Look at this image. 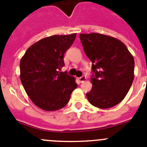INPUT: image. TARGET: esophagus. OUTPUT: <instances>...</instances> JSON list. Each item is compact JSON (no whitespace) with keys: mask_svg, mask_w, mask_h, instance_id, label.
<instances>
[{"mask_svg":"<svg viewBox=\"0 0 147 147\" xmlns=\"http://www.w3.org/2000/svg\"><path fill=\"white\" fill-rule=\"evenodd\" d=\"M78 80H79V81H80V82H81V83H84V81H86V76H84V75H83L82 77L79 78Z\"/></svg>","mask_w":147,"mask_h":147,"instance_id":"esophagus-1","label":"esophagus"}]
</instances>
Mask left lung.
Returning a JSON list of instances; mask_svg holds the SVG:
<instances>
[{"label":"left lung","instance_id":"obj_1","mask_svg":"<svg viewBox=\"0 0 147 147\" xmlns=\"http://www.w3.org/2000/svg\"><path fill=\"white\" fill-rule=\"evenodd\" d=\"M86 56L92 62V88L86 93L94 107L107 109L123 100L134 79L133 56L123 42L99 33L81 34Z\"/></svg>","mask_w":147,"mask_h":147}]
</instances>
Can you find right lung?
I'll return each mask as SVG.
<instances>
[{"label": "right lung", "mask_w": 147, "mask_h": 147, "mask_svg": "<svg viewBox=\"0 0 147 147\" xmlns=\"http://www.w3.org/2000/svg\"><path fill=\"white\" fill-rule=\"evenodd\" d=\"M76 33L52 35L38 40L25 52L20 62V78L32 101L45 111L64 107L77 88L75 78L66 72L63 55L73 43Z\"/></svg>", "instance_id": "obj_1"}]
</instances>
